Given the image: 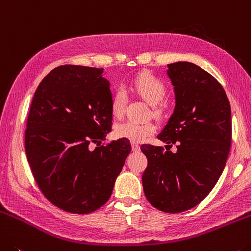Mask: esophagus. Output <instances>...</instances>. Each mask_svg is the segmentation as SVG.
<instances>
[{
  "label": "esophagus",
  "instance_id": "obj_1",
  "mask_svg": "<svg viewBox=\"0 0 251 251\" xmlns=\"http://www.w3.org/2000/svg\"><path fill=\"white\" fill-rule=\"evenodd\" d=\"M131 147H132V151H134V152H138V151H140V146H139L138 143L132 142V143H131Z\"/></svg>",
  "mask_w": 251,
  "mask_h": 251
}]
</instances>
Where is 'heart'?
Returning a JSON list of instances; mask_svg holds the SVG:
<instances>
[{
	"label": "heart",
	"mask_w": 251,
	"mask_h": 251,
	"mask_svg": "<svg viewBox=\"0 0 251 251\" xmlns=\"http://www.w3.org/2000/svg\"><path fill=\"white\" fill-rule=\"evenodd\" d=\"M132 89L143 100L154 106V113H159L155 105L161 103L167 92L166 85L161 80L150 73H143L133 81ZM126 102H128V96L126 90L118 88L111 100V112L114 117L120 118L125 113ZM155 130L157 128L152 122L125 121L116 125L113 132L119 139H126L131 142H142L151 137Z\"/></svg>",
	"instance_id": "heart-1"
}]
</instances>
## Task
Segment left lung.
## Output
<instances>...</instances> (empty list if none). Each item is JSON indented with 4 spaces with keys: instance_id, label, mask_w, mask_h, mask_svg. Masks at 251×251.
Returning a JSON list of instances; mask_svg holds the SVG:
<instances>
[{
    "instance_id": "8db88e82",
    "label": "left lung",
    "mask_w": 251,
    "mask_h": 251,
    "mask_svg": "<svg viewBox=\"0 0 251 251\" xmlns=\"http://www.w3.org/2000/svg\"><path fill=\"white\" fill-rule=\"evenodd\" d=\"M175 110L158 139L178 143V151L141 146L148 159L142 175L149 202L178 213L199 204L218 181L231 146V109L224 88L191 62L168 64Z\"/></svg>"
}]
</instances>
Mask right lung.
Returning <instances> with one entry per match:
<instances>
[{
	"instance_id": "1",
	"label": "right lung",
	"mask_w": 251,
	"mask_h": 251,
	"mask_svg": "<svg viewBox=\"0 0 251 251\" xmlns=\"http://www.w3.org/2000/svg\"><path fill=\"white\" fill-rule=\"evenodd\" d=\"M103 69L61 65L39 84L25 131V152L45 198L72 213L103 206L131 151L129 140L100 146L112 123ZM98 147L89 149L91 142Z\"/></svg>"
}]
</instances>
